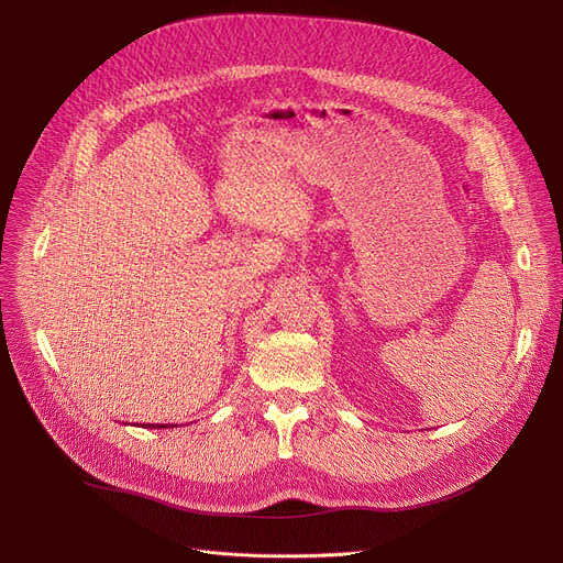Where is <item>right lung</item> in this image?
<instances>
[{"label":"right lung","mask_w":563,"mask_h":563,"mask_svg":"<svg viewBox=\"0 0 563 563\" xmlns=\"http://www.w3.org/2000/svg\"><path fill=\"white\" fill-rule=\"evenodd\" d=\"M128 424V422H125ZM136 427V424H134ZM177 427V424H175ZM145 429H168V424H145Z\"/></svg>","instance_id":"add662e5"}]
</instances>
